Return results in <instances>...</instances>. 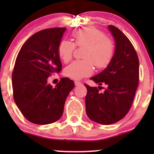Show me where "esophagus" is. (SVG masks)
<instances>
[{
    "label": "esophagus",
    "mask_w": 154,
    "mask_h": 154,
    "mask_svg": "<svg viewBox=\"0 0 154 154\" xmlns=\"http://www.w3.org/2000/svg\"><path fill=\"white\" fill-rule=\"evenodd\" d=\"M74 84H75V86H79L80 84H81V83L80 81H75L74 82Z\"/></svg>",
    "instance_id": "1"
}]
</instances>
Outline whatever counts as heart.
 I'll use <instances>...</instances> for the list:
<instances>
[{
    "label": "heart",
    "instance_id": "heart-1",
    "mask_svg": "<svg viewBox=\"0 0 154 154\" xmlns=\"http://www.w3.org/2000/svg\"><path fill=\"white\" fill-rule=\"evenodd\" d=\"M74 44L63 39L58 45V54L64 63L72 59L75 45L86 46L83 60L73 62L65 68V74L68 77L80 80L91 75L94 71V65L97 68L106 67L114 55V45L106 37L105 34L93 27H85L72 34Z\"/></svg>",
    "mask_w": 154,
    "mask_h": 154
}]
</instances>
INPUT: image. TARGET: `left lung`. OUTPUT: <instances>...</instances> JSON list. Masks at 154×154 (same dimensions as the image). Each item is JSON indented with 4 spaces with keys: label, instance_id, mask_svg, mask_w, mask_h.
I'll return each instance as SVG.
<instances>
[{
    "label": "left lung",
    "instance_id": "8db88e82",
    "mask_svg": "<svg viewBox=\"0 0 154 154\" xmlns=\"http://www.w3.org/2000/svg\"><path fill=\"white\" fill-rule=\"evenodd\" d=\"M108 28L116 43L114 55L103 71L90 78L106 88L100 92L101 86L84 84L87 88V116L93 122L104 125L116 123L127 114L139 80V58L132 43L119 28L112 25Z\"/></svg>",
    "mask_w": 154,
    "mask_h": 154
}]
</instances>
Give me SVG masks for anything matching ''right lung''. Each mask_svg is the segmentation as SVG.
<instances>
[{
    "instance_id": "add662e5",
    "label": "right lung",
    "mask_w": 154,
    "mask_h": 154,
    "mask_svg": "<svg viewBox=\"0 0 154 154\" xmlns=\"http://www.w3.org/2000/svg\"><path fill=\"white\" fill-rule=\"evenodd\" d=\"M65 27L33 34L20 50L12 75L13 97L23 116L33 124L54 123L63 116L66 97L74 83L68 77L53 87L48 78L62 70L58 54Z\"/></svg>"
}]
</instances>
